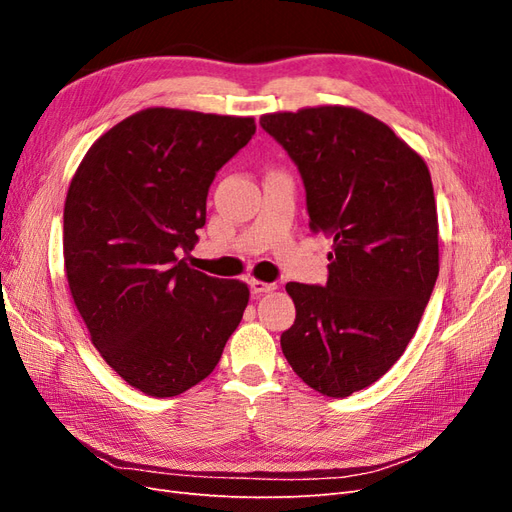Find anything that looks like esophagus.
<instances>
[{
  "label": "esophagus",
  "instance_id": "34e87169",
  "mask_svg": "<svg viewBox=\"0 0 512 512\" xmlns=\"http://www.w3.org/2000/svg\"><path fill=\"white\" fill-rule=\"evenodd\" d=\"M252 286V292L254 294H262V292H273L277 288V284H271V282H262V280H252L250 282Z\"/></svg>",
  "mask_w": 512,
  "mask_h": 512
}]
</instances>
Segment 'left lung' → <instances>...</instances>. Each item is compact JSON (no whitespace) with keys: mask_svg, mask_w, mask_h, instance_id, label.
<instances>
[{"mask_svg":"<svg viewBox=\"0 0 512 512\" xmlns=\"http://www.w3.org/2000/svg\"><path fill=\"white\" fill-rule=\"evenodd\" d=\"M307 192L309 230L333 239L327 286L290 282L297 307L282 352L307 386L348 397L404 354L440 271L438 211L425 160L354 106L260 117Z\"/></svg>","mask_w":512,"mask_h":512,"instance_id":"8db88e82","label":"left lung"}]
</instances>
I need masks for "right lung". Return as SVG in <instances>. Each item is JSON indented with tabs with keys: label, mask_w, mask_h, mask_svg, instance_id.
Segmentation results:
<instances>
[{
	"label": "right lung",
	"mask_w": 512,
	"mask_h": 512,
	"mask_svg": "<svg viewBox=\"0 0 512 512\" xmlns=\"http://www.w3.org/2000/svg\"><path fill=\"white\" fill-rule=\"evenodd\" d=\"M254 117L151 106L89 147L64 207V262L102 359L134 389L175 397L205 380L239 327L250 288L192 269L215 173Z\"/></svg>",
	"instance_id": "obj_1"
}]
</instances>
